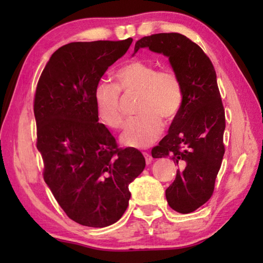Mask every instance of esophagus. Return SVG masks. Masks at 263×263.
I'll return each mask as SVG.
<instances>
[{
	"label": "esophagus",
	"instance_id": "obj_1",
	"mask_svg": "<svg viewBox=\"0 0 263 263\" xmlns=\"http://www.w3.org/2000/svg\"><path fill=\"white\" fill-rule=\"evenodd\" d=\"M142 154H144V158H145V160H146V163L149 164L151 162H152V157H151V154H149V153H147V152H144Z\"/></svg>",
	"mask_w": 263,
	"mask_h": 263
}]
</instances>
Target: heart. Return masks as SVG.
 <instances>
[{
    "label": "heart",
    "instance_id": "heart-1",
    "mask_svg": "<svg viewBox=\"0 0 263 263\" xmlns=\"http://www.w3.org/2000/svg\"><path fill=\"white\" fill-rule=\"evenodd\" d=\"M115 84L101 82L94 91L99 118L106 126L121 128L124 124L123 94L138 92L135 116L121 137L130 147H147L161 135L163 123L172 122L183 103V86L174 69L160 68L151 61L133 60L115 73Z\"/></svg>",
    "mask_w": 263,
    "mask_h": 263
}]
</instances>
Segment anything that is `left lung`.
Instances as JSON below:
<instances>
[{
  "label": "left lung",
  "mask_w": 263,
  "mask_h": 263,
  "mask_svg": "<svg viewBox=\"0 0 263 263\" xmlns=\"http://www.w3.org/2000/svg\"><path fill=\"white\" fill-rule=\"evenodd\" d=\"M141 47L167 55L183 86L180 112L152 157H168L179 167L166 198L173 210L190 213L211 198L225 153V110L216 70L202 48L181 33L142 37L135 52Z\"/></svg>",
  "instance_id": "1"
}]
</instances>
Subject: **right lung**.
<instances>
[{"label": "right lung", "instance_id": "right-lung-1", "mask_svg": "<svg viewBox=\"0 0 263 263\" xmlns=\"http://www.w3.org/2000/svg\"><path fill=\"white\" fill-rule=\"evenodd\" d=\"M125 41L77 42L53 53L35 88L33 111L43 176L70 219L105 228L121 219L128 184L144 171L145 158L118 147L99 123L94 91L109 66L125 54Z\"/></svg>", "mask_w": 263, "mask_h": 263}]
</instances>
